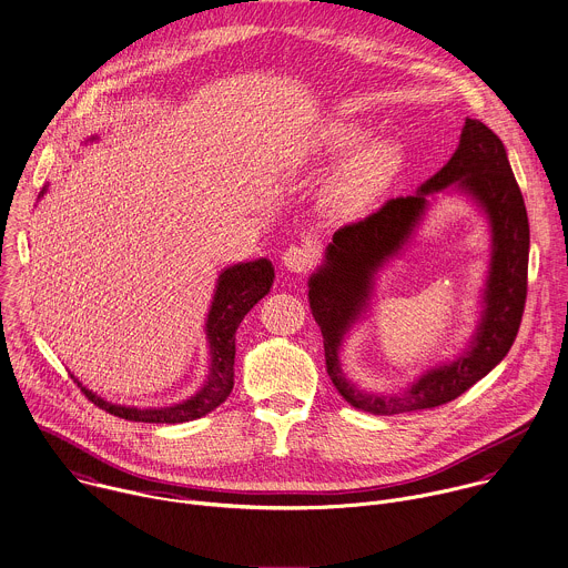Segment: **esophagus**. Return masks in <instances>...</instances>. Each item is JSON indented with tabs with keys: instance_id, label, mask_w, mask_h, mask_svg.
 <instances>
[{
	"instance_id": "34e87169",
	"label": "esophagus",
	"mask_w": 568,
	"mask_h": 568,
	"mask_svg": "<svg viewBox=\"0 0 568 568\" xmlns=\"http://www.w3.org/2000/svg\"><path fill=\"white\" fill-rule=\"evenodd\" d=\"M283 263L290 272L303 274L314 265V250L307 245H292L283 254Z\"/></svg>"
}]
</instances>
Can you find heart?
Wrapping results in <instances>:
<instances>
[{
	"label": "heart",
	"instance_id": "1",
	"mask_svg": "<svg viewBox=\"0 0 568 568\" xmlns=\"http://www.w3.org/2000/svg\"><path fill=\"white\" fill-rule=\"evenodd\" d=\"M361 138L363 131L358 126L332 122L318 133L314 151H310V155L318 162H332L345 155L352 146H356ZM399 164L402 151L393 142H369L361 146L332 184V205L341 214H356L365 210L384 192V186L397 173Z\"/></svg>",
	"mask_w": 568,
	"mask_h": 568
}]
</instances>
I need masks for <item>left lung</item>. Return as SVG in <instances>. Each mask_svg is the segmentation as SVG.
Listing matches in <instances>:
<instances>
[{
	"label": "left lung",
	"instance_id": "1",
	"mask_svg": "<svg viewBox=\"0 0 568 568\" xmlns=\"http://www.w3.org/2000/svg\"><path fill=\"white\" fill-rule=\"evenodd\" d=\"M450 183L485 207L494 230L491 274L478 334L466 353L429 371L402 396L358 392L339 372L342 334L364 306L375 270L400 248L423 215L425 196ZM528 234L526 205L501 140L484 122L468 118L453 158L419 194L390 199L363 221L336 230L325 252V265L310 278V307L323 334L325 367L338 395L363 413L399 415L444 406L475 386L508 354L517 336L528 287Z\"/></svg>",
	"mask_w": 568,
	"mask_h": 568
}]
</instances>
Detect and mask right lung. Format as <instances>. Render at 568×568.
<instances>
[{"mask_svg": "<svg viewBox=\"0 0 568 568\" xmlns=\"http://www.w3.org/2000/svg\"><path fill=\"white\" fill-rule=\"evenodd\" d=\"M274 283V267L267 258L254 261V263H241L230 270H225L219 276V287L214 294V303L207 318V338L212 347V367L210 376L199 395L186 399L171 408H153V410H140V408H124L106 404L104 399L95 397L91 390L82 388L84 397L106 410L109 415H115L126 422H142V424H182L194 422L219 408L234 388V354H236V329L245 314L265 296L270 294V287Z\"/></svg>", "mask_w": 568, "mask_h": 568, "instance_id": "obj_1", "label": "right lung"}]
</instances>
